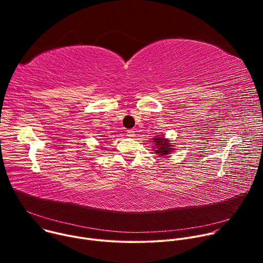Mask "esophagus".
Returning <instances> with one entry per match:
<instances>
[{"instance_id": "obj_1", "label": "esophagus", "mask_w": 263, "mask_h": 263, "mask_svg": "<svg viewBox=\"0 0 263 263\" xmlns=\"http://www.w3.org/2000/svg\"><path fill=\"white\" fill-rule=\"evenodd\" d=\"M134 132H135V131L132 130V129H131V130H128V131H127V135H128L129 137H134V136H135V133H134Z\"/></svg>"}]
</instances>
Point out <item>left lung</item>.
<instances>
[{
    "label": "left lung",
    "mask_w": 263,
    "mask_h": 263,
    "mask_svg": "<svg viewBox=\"0 0 263 263\" xmlns=\"http://www.w3.org/2000/svg\"><path fill=\"white\" fill-rule=\"evenodd\" d=\"M154 142L157 145V148L155 149L156 154H159L160 156H162V155L170 154V152L172 151V147H171L172 145L166 139L162 137H157V138H154Z\"/></svg>",
    "instance_id": "left-lung-1"
}]
</instances>
